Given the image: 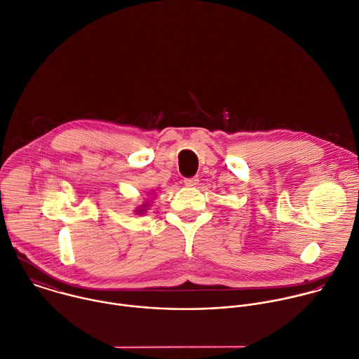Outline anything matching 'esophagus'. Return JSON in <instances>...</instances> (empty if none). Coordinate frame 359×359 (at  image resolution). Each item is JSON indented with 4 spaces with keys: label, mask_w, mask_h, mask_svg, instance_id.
Listing matches in <instances>:
<instances>
[{
    "label": "esophagus",
    "mask_w": 359,
    "mask_h": 359,
    "mask_svg": "<svg viewBox=\"0 0 359 359\" xmlns=\"http://www.w3.org/2000/svg\"><path fill=\"white\" fill-rule=\"evenodd\" d=\"M183 182L187 187H194L198 183V177H189V179H184Z\"/></svg>",
    "instance_id": "34e87169"
}]
</instances>
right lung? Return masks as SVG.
I'll return each mask as SVG.
<instances>
[{
  "label": "right lung",
  "instance_id": "add662e5",
  "mask_svg": "<svg viewBox=\"0 0 359 359\" xmlns=\"http://www.w3.org/2000/svg\"><path fill=\"white\" fill-rule=\"evenodd\" d=\"M148 204H149V201H144V204H141L140 207H137L134 212H135L137 215H142V214L147 211V207H148Z\"/></svg>",
  "mask_w": 359,
  "mask_h": 359
}]
</instances>
